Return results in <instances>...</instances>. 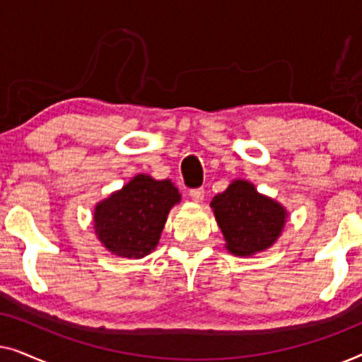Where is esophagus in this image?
I'll list each match as a JSON object with an SVG mask.
<instances>
[{
  "mask_svg": "<svg viewBox=\"0 0 362 362\" xmlns=\"http://www.w3.org/2000/svg\"><path fill=\"white\" fill-rule=\"evenodd\" d=\"M189 196H191L192 201L201 202L202 199H204V189H202V187H196V189L189 191Z\"/></svg>",
  "mask_w": 362,
  "mask_h": 362,
  "instance_id": "obj_1",
  "label": "esophagus"
}]
</instances>
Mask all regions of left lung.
Instances as JSON below:
<instances>
[{
    "label": "left lung",
    "instance_id": "obj_1",
    "mask_svg": "<svg viewBox=\"0 0 362 362\" xmlns=\"http://www.w3.org/2000/svg\"><path fill=\"white\" fill-rule=\"evenodd\" d=\"M227 250L235 255H252L265 250L279 239L286 211L279 202L257 192L247 181H234L224 192L212 197Z\"/></svg>",
    "mask_w": 362,
    "mask_h": 362
}]
</instances>
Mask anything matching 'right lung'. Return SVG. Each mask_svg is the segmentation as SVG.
<instances>
[{"mask_svg": "<svg viewBox=\"0 0 362 362\" xmlns=\"http://www.w3.org/2000/svg\"><path fill=\"white\" fill-rule=\"evenodd\" d=\"M170 180L138 175L108 199L98 202L93 229L105 249L127 259H141L155 250L168 212L180 201Z\"/></svg>", "mask_w": 362, "mask_h": 362, "instance_id": "obj_1", "label": "right lung"}]
</instances>
